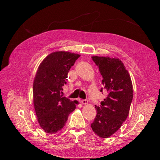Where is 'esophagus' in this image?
<instances>
[{"label":"esophagus","mask_w":160,"mask_h":160,"mask_svg":"<svg viewBox=\"0 0 160 160\" xmlns=\"http://www.w3.org/2000/svg\"><path fill=\"white\" fill-rule=\"evenodd\" d=\"M80 102L82 104H87L88 103V99H82L80 101Z\"/></svg>","instance_id":"obj_1"}]
</instances>
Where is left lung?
<instances>
[{
    "instance_id": "1",
    "label": "left lung",
    "mask_w": 160,
    "mask_h": 160,
    "mask_svg": "<svg viewBox=\"0 0 160 160\" xmlns=\"http://www.w3.org/2000/svg\"><path fill=\"white\" fill-rule=\"evenodd\" d=\"M102 75L103 90L108 95L99 107L95 106L97 116L91 124L92 131L102 138L110 137L126 121L132 102V85L131 76L118 58L92 56Z\"/></svg>"
}]
</instances>
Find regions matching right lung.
Instances as JSON below:
<instances>
[{
  "instance_id": "add662e5",
  "label": "right lung",
  "mask_w": 160,
  "mask_h": 160,
  "mask_svg": "<svg viewBox=\"0 0 160 160\" xmlns=\"http://www.w3.org/2000/svg\"><path fill=\"white\" fill-rule=\"evenodd\" d=\"M80 56L56 51L47 56L38 68L33 84V102L38 122L47 133L61 131L76 107V102L61 93L70 68Z\"/></svg>"
}]
</instances>
